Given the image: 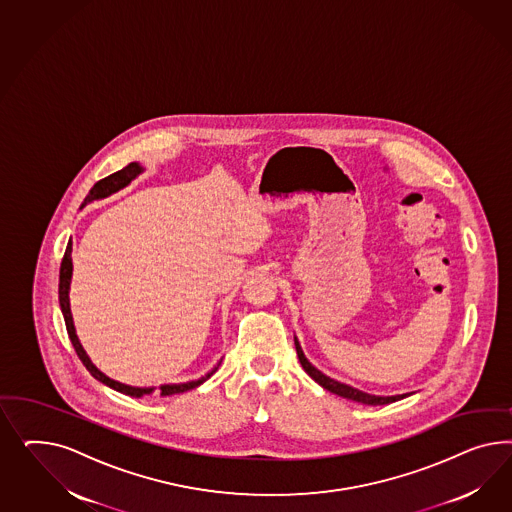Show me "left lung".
Listing matches in <instances>:
<instances>
[{
    "label": "left lung",
    "mask_w": 512,
    "mask_h": 512,
    "mask_svg": "<svg viewBox=\"0 0 512 512\" xmlns=\"http://www.w3.org/2000/svg\"><path fill=\"white\" fill-rule=\"evenodd\" d=\"M296 355L298 360L302 364V368L306 370V373L310 375L311 379L315 383H319L321 387L326 388L328 392L332 394H338L341 398H347V400H353V402L364 403V405H385V403L398 402L402 398H407V394H396V396H375V394H368L364 390H358V388L351 387V385H345L341 381H336L332 377H328L321 370H317L310 360L304 355L302 347H300V341L295 336Z\"/></svg>",
    "instance_id": "left-lung-1"
}]
</instances>
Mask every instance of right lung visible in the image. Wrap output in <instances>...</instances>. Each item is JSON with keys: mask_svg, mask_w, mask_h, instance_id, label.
<instances>
[{"mask_svg": "<svg viewBox=\"0 0 512 512\" xmlns=\"http://www.w3.org/2000/svg\"><path fill=\"white\" fill-rule=\"evenodd\" d=\"M142 172H144V169L140 167V163L135 161V163H129L122 171L114 172V174H110L107 178L99 180V182L90 189L88 197L84 199L80 208H84V206L90 204V202L99 201V199H107L112 193H116V191L124 189L125 186H129L131 180H135ZM71 251H73V242L69 240V244H67V248H65V255H63L62 266H60V308H62L63 319H65V326H67V334H69L71 343H73V347H75V351H77L78 358L82 360V364L86 366V370L92 373L97 381H101L103 385L114 388V390H118V392H122V394L133 396V398H140V396L152 394V392H159L161 396H172V394H180V392H187V390H191V388L199 387L206 379H210V377L217 372L221 360L217 362L216 366H214L210 372L206 373V375H202L201 379H193V381H186V383H165V385H159V387H131V385H125V383H120V381H116V379H110L109 375H105V373L101 372V370L93 364L92 358L86 355L82 343L78 340L75 323H73V313H71V304H69V289H71V278H73V259H71Z\"/></svg>", "mask_w": 512, "mask_h": 512, "instance_id": "1", "label": "right lung"}]
</instances>
